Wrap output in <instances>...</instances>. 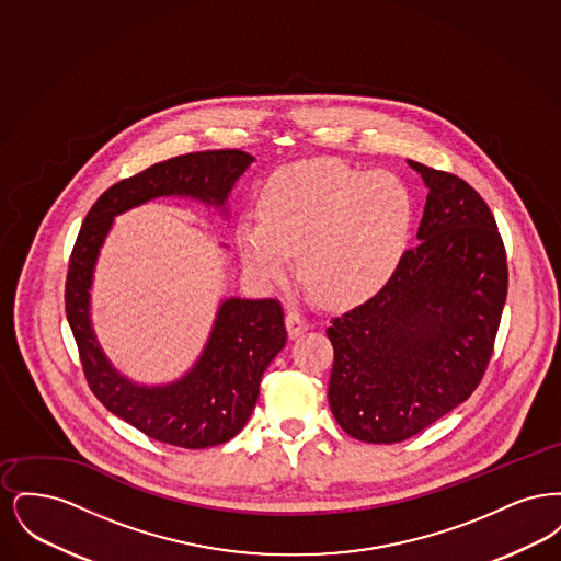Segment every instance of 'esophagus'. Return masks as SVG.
I'll use <instances>...</instances> for the list:
<instances>
[{
    "label": "esophagus",
    "instance_id": "obj_1",
    "mask_svg": "<svg viewBox=\"0 0 561 561\" xmlns=\"http://www.w3.org/2000/svg\"><path fill=\"white\" fill-rule=\"evenodd\" d=\"M286 328H288V334H290V339H296L298 334H302V332H307L309 330V320H307V316L305 313H300V311H288L286 313Z\"/></svg>",
    "mask_w": 561,
    "mask_h": 561
}]
</instances>
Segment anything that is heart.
<instances>
[{
  "label": "heart",
  "mask_w": 561,
  "mask_h": 561,
  "mask_svg": "<svg viewBox=\"0 0 561 561\" xmlns=\"http://www.w3.org/2000/svg\"><path fill=\"white\" fill-rule=\"evenodd\" d=\"M414 199L400 176L339 161L298 163L277 172L261 195V220L238 225L245 267L284 284L290 254L302 282L334 307L378 293L400 265Z\"/></svg>",
  "instance_id": "b5f03b06"
}]
</instances>
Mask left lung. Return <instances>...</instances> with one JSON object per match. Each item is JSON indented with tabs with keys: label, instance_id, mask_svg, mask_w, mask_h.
Returning <instances> with one entry per match:
<instances>
[{
	"label": "left lung",
	"instance_id": "1",
	"mask_svg": "<svg viewBox=\"0 0 561 561\" xmlns=\"http://www.w3.org/2000/svg\"><path fill=\"white\" fill-rule=\"evenodd\" d=\"M428 188L419 243L380 293L334 318L328 401L345 433L396 444L478 389L507 298V254L480 193L408 161Z\"/></svg>",
	"mask_w": 561,
	"mask_h": 561
}]
</instances>
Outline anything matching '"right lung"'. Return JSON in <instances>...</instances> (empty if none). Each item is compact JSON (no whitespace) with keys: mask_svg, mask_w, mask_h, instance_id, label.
Wrapping results in <instances>:
<instances>
[{"mask_svg":"<svg viewBox=\"0 0 561 561\" xmlns=\"http://www.w3.org/2000/svg\"><path fill=\"white\" fill-rule=\"evenodd\" d=\"M254 161L240 149L199 151L160 161L108 187L90 208L73 245L65 309L81 366L99 401L151 439L176 448H210L229 442L248 423L261 378L288 334L279 300L227 298L220 302L210 339L183 378L168 385H136L117 373L90 323L94 267L113 218L156 197H191L225 213L227 197Z\"/></svg>","mask_w":561,"mask_h":561,"instance_id":"add662e5","label":"right lung"}]
</instances>
